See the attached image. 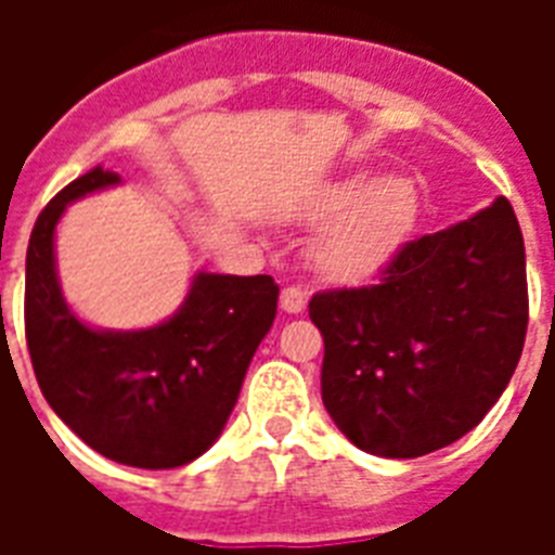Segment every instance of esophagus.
<instances>
[{
    "label": "esophagus",
    "instance_id": "1",
    "mask_svg": "<svg viewBox=\"0 0 555 555\" xmlns=\"http://www.w3.org/2000/svg\"><path fill=\"white\" fill-rule=\"evenodd\" d=\"M279 305H282V311L285 313H302L305 305H308V294H305L302 287H285L282 296H279Z\"/></svg>",
    "mask_w": 555,
    "mask_h": 555
}]
</instances>
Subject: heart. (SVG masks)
I'll use <instances>...</instances> for the list:
<instances>
[{"label":"heart","mask_w":555,"mask_h":555,"mask_svg":"<svg viewBox=\"0 0 555 555\" xmlns=\"http://www.w3.org/2000/svg\"><path fill=\"white\" fill-rule=\"evenodd\" d=\"M313 212L339 216L317 244V268L331 282L354 285L374 276L409 238L421 212V192L405 176L374 181L369 172H357L322 192Z\"/></svg>","instance_id":"obj_1"}]
</instances>
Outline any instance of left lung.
I'll return each instance as SVG.
<instances>
[{
    "label": "left lung",
    "mask_w": 555,
    "mask_h": 555,
    "mask_svg": "<svg viewBox=\"0 0 555 555\" xmlns=\"http://www.w3.org/2000/svg\"><path fill=\"white\" fill-rule=\"evenodd\" d=\"M325 339L322 403L357 449L421 457L464 438L518 365L525 238L507 198L403 244L379 282L308 305Z\"/></svg>",
    "instance_id": "left-lung-1"
}]
</instances>
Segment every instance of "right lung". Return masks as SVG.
<instances>
[{
	"instance_id": "right-lung-1",
	"label": "right lung",
	"mask_w": 555,
	"mask_h": 555,
	"mask_svg": "<svg viewBox=\"0 0 555 555\" xmlns=\"http://www.w3.org/2000/svg\"><path fill=\"white\" fill-rule=\"evenodd\" d=\"M120 184L94 167L39 212L25 259V337L48 405L103 457L176 469L224 431L256 348L276 320L270 276L195 273L184 305L141 331L77 320L56 279L54 233L72 201Z\"/></svg>"
}]
</instances>
